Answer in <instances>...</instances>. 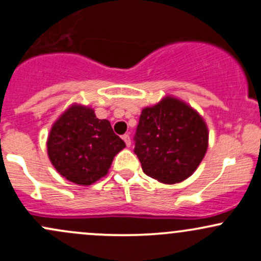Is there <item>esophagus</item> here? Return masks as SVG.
Instances as JSON below:
<instances>
[{"instance_id": "34e87169", "label": "esophagus", "mask_w": 261, "mask_h": 261, "mask_svg": "<svg viewBox=\"0 0 261 261\" xmlns=\"http://www.w3.org/2000/svg\"><path fill=\"white\" fill-rule=\"evenodd\" d=\"M122 140H123V141H125L126 146L130 147V145H131V139H130V135H128V134H125V135L122 136Z\"/></svg>"}]
</instances>
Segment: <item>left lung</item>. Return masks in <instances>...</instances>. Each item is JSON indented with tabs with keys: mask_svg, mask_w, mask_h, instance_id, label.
Returning a JSON list of instances; mask_svg holds the SVG:
<instances>
[{
	"mask_svg": "<svg viewBox=\"0 0 261 261\" xmlns=\"http://www.w3.org/2000/svg\"><path fill=\"white\" fill-rule=\"evenodd\" d=\"M135 151L147 176L163 184L188 179L207 150L209 131L191 106L166 96L142 109L135 134Z\"/></svg>",
	"mask_w": 261,
	"mask_h": 261,
	"instance_id": "1",
	"label": "left lung"
}]
</instances>
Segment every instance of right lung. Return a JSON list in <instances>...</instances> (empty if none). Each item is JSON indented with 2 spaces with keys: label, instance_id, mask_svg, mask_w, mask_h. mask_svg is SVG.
Segmentation results:
<instances>
[{
  "label": "right lung",
  "instance_id": "obj_1",
  "mask_svg": "<svg viewBox=\"0 0 261 261\" xmlns=\"http://www.w3.org/2000/svg\"><path fill=\"white\" fill-rule=\"evenodd\" d=\"M108 120L73 103L52 125L47 139L51 164L66 180L91 185L108 174L115 155L125 147Z\"/></svg>",
  "mask_w": 261,
  "mask_h": 261
}]
</instances>
